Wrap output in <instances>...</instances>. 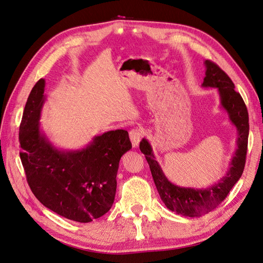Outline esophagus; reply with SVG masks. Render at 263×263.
<instances>
[{"instance_id":"esophagus-1","label":"esophagus","mask_w":263,"mask_h":263,"mask_svg":"<svg viewBox=\"0 0 263 263\" xmlns=\"http://www.w3.org/2000/svg\"><path fill=\"white\" fill-rule=\"evenodd\" d=\"M144 137V132H142L141 129L139 128H134L129 132V138H130V141H132V145L134 148L138 147L139 142L141 140V138Z\"/></svg>"}]
</instances>
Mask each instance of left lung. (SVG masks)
<instances>
[{
    "label": "left lung",
    "instance_id": "8db88e82",
    "mask_svg": "<svg viewBox=\"0 0 263 263\" xmlns=\"http://www.w3.org/2000/svg\"><path fill=\"white\" fill-rule=\"evenodd\" d=\"M204 65L206 69L202 86L218 90L220 106L226 110L230 122L235 125L238 132L237 149L225 177L206 189L178 186L164 176L161 166L156 160L149 141L144 138L139 144L140 151L146 157L158 193L164 205L170 211L189 217L208 214L225 200L243 172L248 147L249 116L241 95L235 91V84L216 63L205 60Z\"/></svg>",
    "mask_w": 263,
    "mask_h": 263
}]
</instances>
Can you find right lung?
Masks as SVG:
<instances>
[{
    "label": "right lung",
    "instance_id": "obj_1",
    "mask_svg": "<svg viewBox=\"0 0 263 263\" xmlns=\"http://www.w3.org/2000/svg\"><path fill=\"white\" fill-rule=\"evenodd\" d=\"M44 91L41 79L29 94L20 126V156L28 185L47 209L71 220L90 222L114 203L119 160L132 148L128 133L106 132L79 150L55 148L39 123Z\"/></svg>",
    "mask_w": 263,
    "mask_h": 263
}]
</instances>
